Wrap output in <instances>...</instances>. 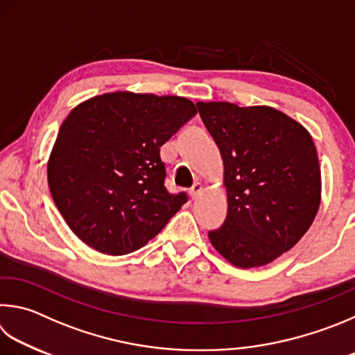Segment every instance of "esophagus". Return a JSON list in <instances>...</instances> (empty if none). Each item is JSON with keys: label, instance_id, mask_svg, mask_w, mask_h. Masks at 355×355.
Segmentation results:
<instances>
[{"label": "esophagus", "instance_id": "obj_1", "mask_svg": "<svg viewBox=\"0 0 355 355\" xmlns=\"http://www.w3.org/2000/svg\"><path fill=\"white\" fill-rule=\"evenodd\" d=\"M202 192H203V184L197 182V183L192 184V188L189 189V196H191L192 200H196L197 197L202 196Z\"/></svg>", "mask_w": 355, "mask_h": 355}]
</instances>
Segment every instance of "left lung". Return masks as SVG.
<instances>
[{"label": "left lung", "mask_w": 355, "mask_h": 355, "mask_svg": "<svg viewBox=\"0 0 355 355\" xmlns=\"http://www.w3.org/2000/svg\"><path fill=\"white\" fill-rule=\"evenodd\" d=\"M220 150L228 216L208 237L241 268L273 262L298 242L317 216L321 171L313 139L272 107L197 102Z\"/></svg>", "instance_id": "obj_1"}]
</instances>
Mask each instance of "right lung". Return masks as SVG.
<instances>
[{
    "label": "right lung",
    "instance_id": "add662e5",
    "mask_svg": "<svg viewBox=\"0 0 355 355\" xmlns=\"http://www.w3.org/2000/svg\"><path fill=\"white\" fill-rule=\"evenodd\" d=\"M197 108L180 96L105 93L71 110L48 161V183L71 231L104 254L137 251L186 203L169 194L159 147Z\"/></svg>",
    "mask_w": 355,
    "mask_h": 355
}]
</instances>
